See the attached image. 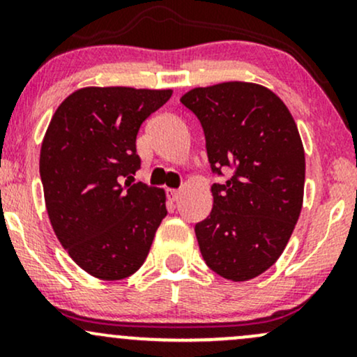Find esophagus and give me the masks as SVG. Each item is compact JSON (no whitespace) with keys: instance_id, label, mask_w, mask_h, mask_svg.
Instances as JSON below:
<instances>
[{"instance_id":"34e87169","label":"esophagus","mask_w":357,"mask_h":357,"mask_svg":"<svg viewBox=\"0 0 357 357\" xmlns=\"http://www.w3.org/2000/svg\"><path fill=\"white\" fill-rule=\"evenodd\" d=\"M179 190H167V198L171 199V202H178V198H179Z\"/></svg>"}]
</instances>
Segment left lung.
Segmentation results:
<instances>
[{
  "mask_svg": "<svg viewBox=\"0 0 357 357\" xmlns=\"http://www.w3.org/2000/svg\"><path fill=\"white\" fill-rule=\"evenodd\" d=\"M181 102L202 122L213 173L233 169L213 184V210L195 227L202 255L223 278H255L282 255L302 210L305 154L296 121L272 90L250 82L192 89Z\"/></svg>",
  "mask_w": 357,
  "mask_h": 357,
  "instance_id": "left-lung-1",
  "label": "left lung"
}]
</instances>
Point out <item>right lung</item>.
Masks as SVG:
<instances>
[{"label":"right lung","mask_w":357,"mask_h":357,"mask_svg":"<svg viewBox=\"0 0 357 357\" xmlns=\"http://www.w3.org/2000/svg\"><path fill=\"white\" fill-rule=\"evenodd\" d=\"M173 90L85 87L53 114L40 151L45 204L61 247L100 280L144 264L167 215L165 190L132 183L139 127Z\"/></svg>","instance_id":"1"}]
</instances>
